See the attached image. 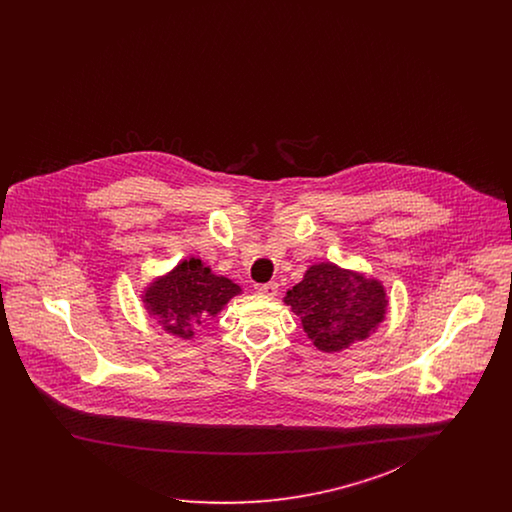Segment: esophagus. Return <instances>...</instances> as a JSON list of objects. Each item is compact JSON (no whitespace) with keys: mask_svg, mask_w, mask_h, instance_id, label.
<instances>
[{"mask_svg":"<svg viewBox=\"0 0 512 512\" xmlns=\"http://www.w3.org/2000/svg\"><path fill=\"white\" fill-rule=\"evenodd\" d=\"M255 290L261 293V295L274 297V295L278 293V284H276V282H267V284H255Z\"/></svg>","mask_w":512,"mask_h":512,"instance_id":"obj_1","label":"esophagus"}]
</instances>
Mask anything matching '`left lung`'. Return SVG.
<instances>
[{"instance_id": "obj_1", "label": "left lung", "mask_w": 512, "mask_h": 512, "mask_svg": "<svg viewBox=\"0 0 512 512\" xmlns=\"http://www.w3.org/2000/svg\"><path fill=\"white\" fill-rule=\"evenodd\" d=\"M284 301L301 318L305 334L326 353L365 340L384 320L388 305L380 282L332 263L309 268Z\"/></svg>"}]
</instances>
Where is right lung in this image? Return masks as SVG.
<instances>
[{"instance_id": "add662e5", "label": "right lung", "mask_w": 512, "mask_h": 512, "mask_svg": "<svg viewBox=\"0 0 512 512\" xmlns=\"http://www.w3.org/2000/svg\"><path fill=\"white\" fill-rule=\"evenodd\" d=\"M240 286L224 276L211 274L199 259L182 261L169 276L153 282L146 290L147 309L169 332L190 338L209 317H215Z\"/></svg>"}]
</instances>
